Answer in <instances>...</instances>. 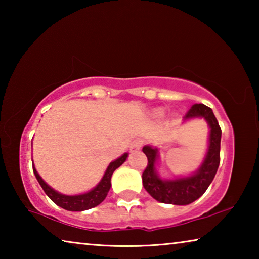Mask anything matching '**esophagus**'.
Segmentation results:
<instances>
[{
    "instance_id": "1",
    "label": "esophagus",
    "mask_w": 259,
    "mask_h": 259,
    "mask_svg": "<svg viewBox=\"0 0 259 259\" xmlns=\"http://www.w3.org/2000/svg\"><path fill=\"white\" fill-rule=\"evenodd\" d=\"M142 146H143V140L137 138V139H135L134 142L130 144V151L137 152V151L140 150V148H142Z\"/></svg>"
}]
</instances>
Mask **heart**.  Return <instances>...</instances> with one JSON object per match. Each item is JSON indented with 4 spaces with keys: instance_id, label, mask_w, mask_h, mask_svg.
<instances>
[{
    "instance_id": "obj_1",
    "label": "heart",
    "mask_w": 259,
    "mask_h": 259,
    "mask_svg": "<svg viewBox=\"0 0 259 259\" xmlns=\"http://www.w3.org/2000/svg\"><path fill=\"white\" fill-rule=\"evenodd\" d=\"M155 116H156V117H163V116H164V113L162 112V111H159V112L155 113Z\"/></svg>"
}]
</instances>
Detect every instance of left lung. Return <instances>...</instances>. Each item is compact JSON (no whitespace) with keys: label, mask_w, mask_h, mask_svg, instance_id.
Segmentation results:
<instances>
[{"label":"left lung","mask_w":259,"mask_h":259,"mask_svg":"<svg viewBox=\"0 0 259 259\" xmlns=\"http://www.w3.org/2000/svg\"><path fill=\"white\" fill-rule=\"evenodd\" d=\"M192 119H203L209 126L208 148L202 163L196 171L187 176H176L175 178H162L156 170L160 161L159 148L145 145L143 152L147 156L148 164L143 172L144 188L150 193L153 199L161 203L175 205H187L207 191L219 165L222 130L212 109L203 104H195L184 117V121Z\"/></svg>","instance_id":"1"}]
</instances>
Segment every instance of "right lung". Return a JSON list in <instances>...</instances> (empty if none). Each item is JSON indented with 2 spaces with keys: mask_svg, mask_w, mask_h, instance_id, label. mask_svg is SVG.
<instances>
[{
  "mask_svg": "<svg viewBox=\"0 0 259 259\" xmlns=\"http://www.w3.org/2000/svg\"><path fill=\"white\" fill-rule=\"evenodd\" d=\"M129 153H124L120 157H117L116 160L112 161L111 163L105 170L100 182L96 185L94 188H91L90 191L85 193H81V194H75V195H66L63 194L58 191H56L51 186L48 185V184L43 181L42 177L38 175V172L35 169V165L33 164V171L35 177H36L37 182L40 183L41 187L43 191L46 192V194L49 196L52 202H55L57 205H59L65 210H68V211H83V210H88L91 208L97 207L106 198L107 193L111 188V178L113 172L122 165L128 159ZM33 161V160H32Z\"/></svg>",
  "mask_w": 259,
  "mask_h": 259,
  "instance_id": "obj_1",
  "label": "right lung"
}]
</instances>
